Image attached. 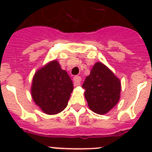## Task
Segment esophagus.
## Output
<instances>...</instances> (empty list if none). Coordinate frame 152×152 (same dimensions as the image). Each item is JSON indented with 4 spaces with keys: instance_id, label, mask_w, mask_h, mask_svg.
<instances>
[{
    "instance_id": "1",
    "label": "esophagus",
    "mask_w": 152,
    "mask_h": 152,
    "mask_svg": "<svg viewBox=\"0 0 152 152\" xmlns=\"http://www.w3.org/2000/svg\"><path fill=\"white\" fill-rule=\"evenodd\" d=\"M73 81H74V84H75V86H80L81 83V77L78 76H75V77L73 78Z\"/></svg>"
}]
</instances>
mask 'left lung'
Masks as SVG:
<instances>
[{
	"instance_id": "1",
	"label": "left lung",
	"mask_w": 152,
	"mask_h": 152,
	"mask_svg": "<svg viewBox=\"0 0 152 152\" xmlns=\"http://www.w3.org/2000/svg\"><path fill=\"white\" fill-rule=\"evenodd\" d=\"M82 88L89 108L98 114L107 113L120 100V80L102 62L94 64Z\"/></svg>"
}]
</instances>
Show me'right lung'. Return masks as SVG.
Masks as SVG:
<instances>
[{"instance_id": "1", "label": "right lung", "mask_w": 152, "mask_h": 152, "mask_svg": "<svg viewBox=\"0 0 152 152\" xmlns=\"http://www.w3.org/2000/svg\"><path fill=\"white\" fill-rule=\"evenodd\" d=\"M73 88L67 72L53 60L34 73L31 92L37 106L45 113L53 115L65 109Z\"/></svg>"}]
</instances>
